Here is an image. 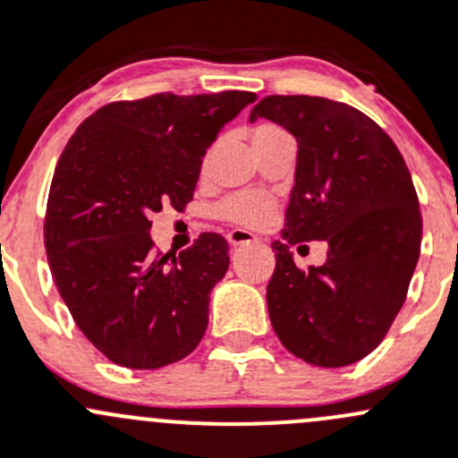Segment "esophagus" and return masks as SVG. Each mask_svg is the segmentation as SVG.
<instances>
[{"label":"esophagus","mask_w":458,"mask_h":458,"mask_svg":"<svg viewBox=\"0 0 458 458\" xmlns=\"http://www.w3.org/2000/svg\"><path fill=\"white\" fill-rule=\"evenodd\" d=\"M225 239H228L230 246H243V243L257 242L255 234L248 233V230H242V228H233L228 234H225Z\"/></svg>","instance_id":"34e87169"}]
</instances>
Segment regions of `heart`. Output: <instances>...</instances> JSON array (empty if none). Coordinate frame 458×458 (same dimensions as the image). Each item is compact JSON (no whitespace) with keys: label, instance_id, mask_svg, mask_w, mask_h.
<instances>
[{"label":"heart","instance_id":"obj_1","mask_svg":"<svg viewBox=\"0 0 458 458\" xmlns=\"http://www.w3.org/2000/svg\"><path fill=\"white\" fill-rule=\"evenodd\" d=\"M268 130H277L273 125H259L255 130L257 131H268ZM270 208L268 201L257 194H234V197L225 199L219 208H216V215L225 221H233L237 225H257L268 216Z\"/></svg>","mask_w":458,"mask_h":458}]
</instances>
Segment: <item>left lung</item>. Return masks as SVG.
<instances>
[{
    "instance_id": "8db88e82",
    "label": "left lung",
    "mask_w": 458,
    "mask_h": 458,
    "mask_svg": "<svg viewBox=\"0 0 458 458\" xmlns=\"http://www.w3.org/2000/svg\"><path fill=\"white\" fill-rule=\"evenodd\" d=\"M268 118L297 140L295 185L275 273L270 324L293 356L347 367L378 347L407 297L423 219L394 140L362 111L318 96H266L250 121ZM329 243L322 267L297 269L290 246Z\"/></svg>"
}]
</instances>
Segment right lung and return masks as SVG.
<instances>
[{
  "label": "right lung",
  "instance_id": "1",
  "mask_svg": "<svg viewBox=\"0 0 458 458\" xmlns=\"http://www.w3.org/2000/svg\"><path fill=\"white\" fill-rule=\"evenodd\" d=\"M250 91L154 93L100 106L75 130L48 190L51 275L93 347L130 369L183 360L208 328L228 242L203 233L179 257L154 252L149 216L183 210L208 148Z\"/></svg>",
  "mask_w": 458,
  "mask_h": 458
}]
</instances>
